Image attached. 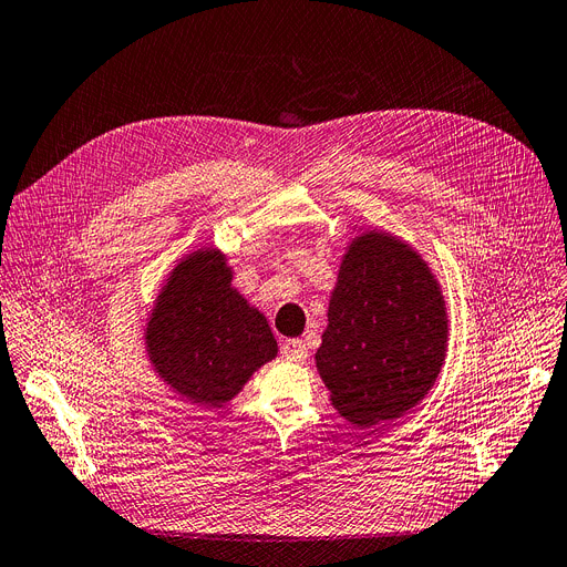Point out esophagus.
<instances>
[{
	"instance_id": "esophagus-1",
	"label": "esophagus",
	"mask_w": 567,
	"mask_h": 567,
	"mask_svg": "<svg viewBox=\"0 0 567 567\" xmlns=\"http://www.w3.org/2000/svg\"><path fill=\"white\" fill-rule=\"evenodd\" d=\"M281 353L292 362H305L307 360V344L302 342V339H286L284 347H281Z\"/></svg>"
}]
</instances>
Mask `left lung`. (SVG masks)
Listing matches in <instances>:
<instances>
[{"label": "left lung", "instance_id": "left-lung-1", "mask_svg": "<svg viewBox=\"0 0 567 567\" xmlns=\"http://www.w3.org/2000/svg\"><path fill=\"white\" fill-rule=\"evenodd\" d=\"M446 330L442 290L421 256L386 233L358 237L316 351L337 412L368 427L412 410L442 370Z\"/></svg>", "mask_w": 567, "mask_h": 567}]
</instances>
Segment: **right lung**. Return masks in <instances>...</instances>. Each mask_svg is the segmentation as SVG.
<instances>
[{
  "mask_svg": "<svg viewBox=\"0 0 567 567\" xmlns=\"http://www.w3.org/2000/svg\"><path fill=\"white\" fill-rule=\"evenodd\" d=\"M233 271L212 248L181 260L146 328L155 372L190 402L220 406L277 355L265 316L230 286Z\"/></svg>",
  "mask_w": 567,
  "mask_h": 567,
  "instance_id": "add662e5",
  "label": "right lung"
}]
</instances>
